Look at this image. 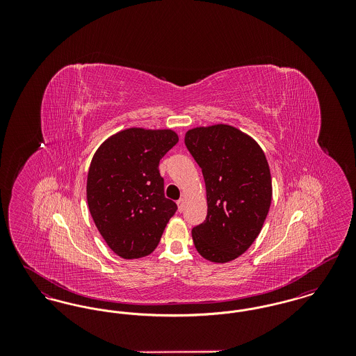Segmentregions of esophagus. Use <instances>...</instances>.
Returning <instances> with one entry per match:
<instances>
[{
	"mask_svg": "<svg viewBox=\"0 0 356 356\" xmlns=\"http://www.w3.org/2000/svg\"><path fill=\"white\" fill-rule=\"evenodd\" d=\"M177 207H179V212H183L184 208H186V200L184 199L177 200Z\"/></svg>",
	"mask_w": 356,
	"mask_h": 356,
	"instance_id": "34e87169",
	"label": "esophagus"
}]
</instances>
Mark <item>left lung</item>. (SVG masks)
Listing matches in <instances>:
<instances>
[{"label":"left lung","instance_id":"1","mask_svg":"<svg viewBox=\"0 0 356 356\" xmlns=\"http://www.w3.org/2000/svg\"><path fill=\"white\" fill-rule=\"evenodd\" d=\"M186 145L203 172L208 205L192 229L195 247L209 261H231L251 247L268 215V161L251 136L227 124L189 129Z\"/></svg>","mask_w":356,"mask_h":356}]
</instances>
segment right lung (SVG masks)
I'll list each match as a JSON object with an SVG mask.
<instances>
[{"instance_id": "1", "label": "right lung", "mask_w": 356, "mask_h": 356, "mask_svg": "<svg viewBox=\"0 0 356 356\" xmlns=\"http://www.w3.org/2000/svg\"><path fill=\"white\" fill-rule=\"evenodd\" d=\"M172 129L128 128L95 153L86 180L92 219L108 247L122 259L152 254L177 205L164 196L159 163L175 147Z\"/></svg>"}]
</instances>
